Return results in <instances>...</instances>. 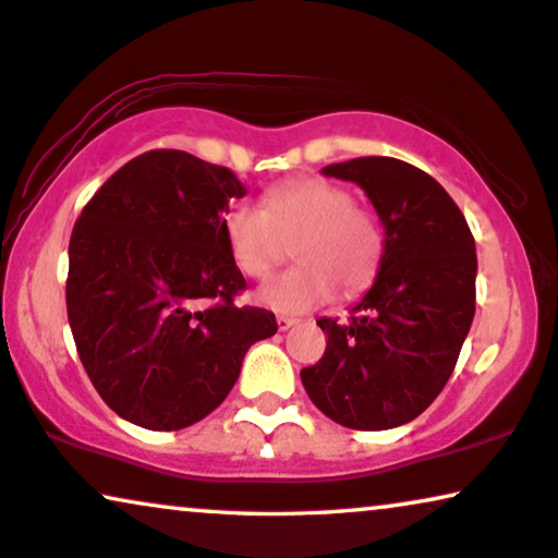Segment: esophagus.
Wrapping results in <instances>:
<instances>
[{
	"label": "esophagus",
	"instance_id": "esophagus-1",
	"mask_svg": "<svg viewBox=\"0 0 558 558\" xmlns=\"http://www.w3.org/2000/svg\"><path fill=\"white\" fill-rule=\"evenodd\" d=\"M295 324H299V318H295V316H278V329L280 331L291 329V326H295Z\"/></svg>",
	"mask_w": 558,
	"mask_h": 558
}]
</instances>
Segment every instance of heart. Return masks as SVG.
Masks as SVG:
<instances>
[{
  "label": "heart",
  "instance_id": "b5f03b06",
  "mask_svg": "<svg viewBox=\"0 0 558 558\" xmlns=\"http://www.w3.org/2000/svg\"><path fill=\"white\" fill-rule=\"evenodd\" d=\"M234 265L247 278H265L293 242L299 265L263 286L265 306L301 314L322 306L341 288L356 295L375 283L385 257V229L352 191L329 178L306 175L275 185L265 206L240 202L221 221Z\"/></svg>",
  "mask_w": 558,
  "mask_h": 558
}]
</instances>
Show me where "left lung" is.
<instances>
[{"label":"left lung","instance_id":"1","mask_svg":"<svg viewBox=\"0 0 558 558\" xmlns=\"http://www.w3.org/2000/svg\"><path fill=\"white\" fill-rule=\"evenodd\" d=\"M324 173L365 189L385 227V257L347 322H316L329 339L322 360L301 369L303 388L347 428L403 426L454 373L474 318V236L454 198L411 162L373 155Z\"/></svg>","mask_w":558,"mask_h":558}]
</instances>
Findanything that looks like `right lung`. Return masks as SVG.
Here are the masks:
<instances>
[{"mask_svg":"<svg viewBox=\"0 0 558 558\" xmlns=\"http://www.w3.org/2000/svg\"><path fill=\"white\" fill-rule=\"evenodd\" d=\"M232 170L183 150L122 166L84 206L69 244L65 306L81 365L117 415L150 430L202 421L234 388L247 349L278 331L240 306L225 214Z\"/></svg>","mask_w":558,"mask_h":558,"instance_id":"add662e5","label":"right lung"}]
</instances>
